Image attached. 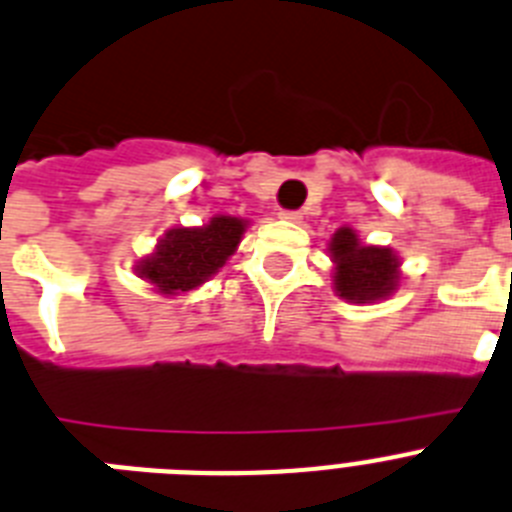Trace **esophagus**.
Returning a JSON list of instances; mask_svg holds the SVG:
<instances>
[{
  "mask_svg": "<svg viewBox=\"0 0 512 512\" xmlns=\"http://www.w3.org/2000/svg\"><path fill=\"white\" fill-rule=\"evenodd\" d=\"M279 220H285V222H300V220H303V214L295 212V209H282V212H279Z\"/></svg>",
  "mask_w": 512,
  "mask_h": 512,
  "instance_id": "34e87169",
  "label": "esophagus"
}]
</instances>
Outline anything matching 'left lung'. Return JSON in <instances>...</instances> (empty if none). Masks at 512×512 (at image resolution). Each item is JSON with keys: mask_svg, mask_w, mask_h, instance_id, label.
I'll use <instances>...</instances> for the list:
<instances>
[{"mask_svg": "<svg viewBox=\"0 0 512 512\" xmlns=\"http://www.w3.org/2000/svg\"><path fill=\"white\" fill-rule=\"evenodd\" d=\"M334 290L349 303H373L399 287V256L391 248L365 246L352 227H339L329 243Z\"/></svg>", "mask_w": 512, "mask_h": 512, "instance_id": "8db88e82", "label": "left lung"}]
</instances>
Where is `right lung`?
Segmentation results:
<instances>
[{
    "label": "right lung",
    "mask_w": 512,
    "mask_h": 512,
    "mask_svg": "<svg viewBox=\"0 0 512 512\" xmlns=\"http://www.w3.org/2000/svg\"><path fill=\"white\" fill-rule=\"evenodd\" d=\"M246 225L240 217L217 214L202 227H173L150 256L137 261V274L163 295L196 290L233 256Z\"/></svg>",
    "instance_id": "1"
}]
</instances>
